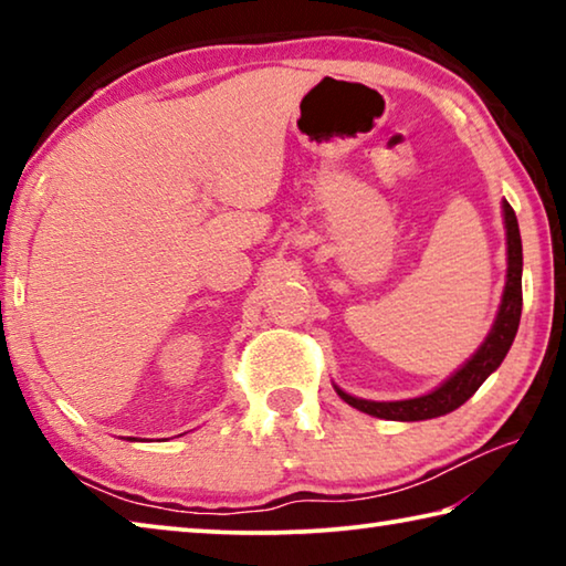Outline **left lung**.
<instances>
[{
  "label": "left lung",
  "instance_id": "1",
  "mask_svg": "<svg viewBox=\"0 0 566 566\" xmlns=\"http://www.w3.org/2000/svg\"><path fill=\"white\" fill-rule=\"evenodd\" d=\"M502 209L506 227V284L500 312H496L492 332L486 334L482 347L472 354V359H467L464 367H459L452 377L442 381V385L424 397L401 401H371L352 397L339 387H334L349 407L364 411V415L391 421H421L442 417L449 415V411H454L457 407H462L464 401L482 387V381L504 361L506 352H510L516 337V329H520L522 317V237L510 202H502Z\"/></svg>",
  "mask_w": 566,
  "mask_h": 566
}]
</instances>
